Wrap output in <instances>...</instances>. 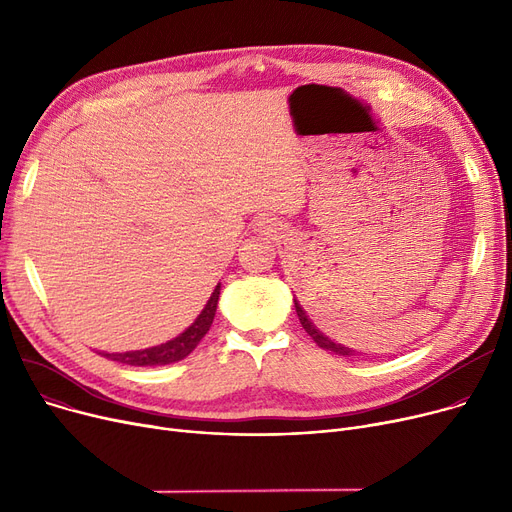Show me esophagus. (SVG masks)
Returning <instances> with one entry per match:
<instances>
[{
	"mask_svg": "<svg viewBox=\"0 0 512 512\" xmlns=\"http://www.w3.org/2000/svg\"><path fill=\"white\" fill-rule=\"evenodd\" d=\"M278 228H280V224H278L274 218H263V220L259 222V230H261V232H267V234L276 232Z\"/></svg>",
	"mask_w": 512,
	"mask_h": 512,
	"instance_id": "obj_1",
	"label": "esophagus"
}]
</instances>
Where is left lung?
Wrapping results in <instances>:
<instances>
[{"label": "left lung", "instance_id": "1", "mask_svg": "<svg viewBox=\"0 0 512 512\" xmlns=\"http://www.w3.org/2000/svg\"><path fill=\"white\" fill-rule=\"evenodd\" d=\"M294 307H297V315H299V319H301V326H303L305 332L315 340V344H317L319 348H324V351H332V353L342 355V357L355 355V351H351V348H346V346H342V344H336V342H332L328 336L321 334V332L313 326V321L307 317V313L303 311V307L297 303V299H294Z\"/></svg>", "mask_w": 512, "mask_h": 512}]
</instances>
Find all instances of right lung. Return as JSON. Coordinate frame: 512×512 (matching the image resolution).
Wrapping results in <instances>:
<instances>
[{"label": "right lung", "instance_id": "add662e5", "mask_svg": "<svg viewBox=\"0 0 512 512\" xmlns=\"http://www.w3.org/2000/svg\"><path fill=\"white\" fill-rule=\"evenodd\" d=\"M220 284L215 286V290L211 292V297L205 305V309L199 313V317L188 326L180 336L159 344V346H151V348H143V351H128V353H101L103 357L124 363V365H134V367H153V365H170L176 361H182L184 357L191 355L195 351V346L201 342V338L209 332L213 317H215V309H218V301H220Z\"/></svg>", "mask_w": 512, "mask_h": 512}]
</instances>
